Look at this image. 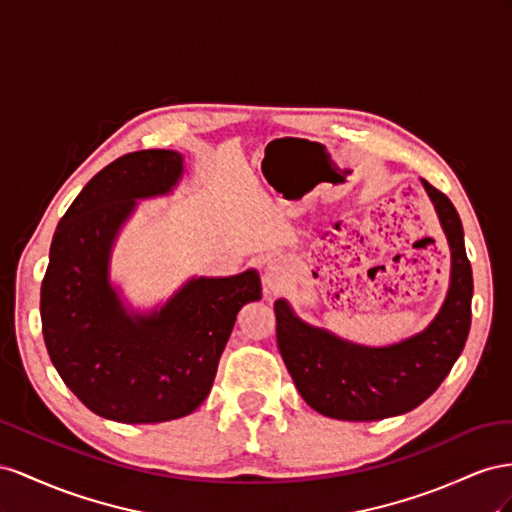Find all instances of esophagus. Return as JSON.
<instances>
[{"instance_id": "obj_1", "label": "esophagus", "mask_w": 512, "mask_h": 512, "mask_svg": "<svg viewBox=\"0 0 512 512\" xmlns=\"http://www.w3.org/2000/svg\"><path fill=\"white\" fill-rule=\"evenodd\" d=\"M287 281V264L283 259H270L264 270V283L268 289L279 291Z\"/></svg>"}]
</instances>
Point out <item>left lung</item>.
Instances as JSON below:
<instances>
[{"mask_svg": "<svg viewBox=\"0 0 512 512\" xmlns=\"http://www.w3.org/2000/svg\"><path fill=\"white\" fill-rule=\"evenodd\" d=\"M452 251L450 289L442 311L416 337L390 347H362L300 321L285 300L274 302L276 345L302 399L337 420H382L427 401L461 356L472 324V266L452 201L422 180Z\"/></svg>", "mask_w": 512, "mask_h": 512, "instance_id": "obj_1", "label": "left lung"}]
</instances>
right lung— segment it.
I'll use <instances>...</instances> for the list:
<instances>
[{
  "label": "right lung",
  "mask_w": 512,
  "mask_h": 512,
  "mask_svg": "<svg viewBox=\"0 0 512 512\" xmlns=\"http://www.w3.org/2000/svg\"><path fill=\"white\" fill-rule=\"evenodd\" d=\"M182 156L139 150L85 184L62 216L40 287L53 367L94 414L145 425L195 412L208 397L240 309L261 298L255 270L193 279L163 309L128 315L109 283V253L137 201L169 193Z\"/></svg>",
  "instance_id": "right-lung-1"
}]
</instances>
